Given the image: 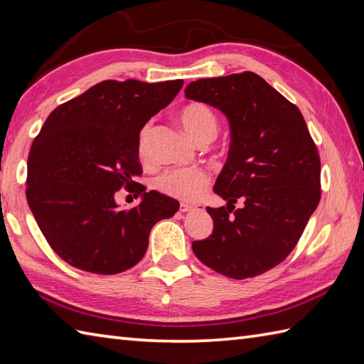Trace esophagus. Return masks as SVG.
<instances>
[{
  "instance_id": "1",
  "label": "esophagus",
  "mask_w": 364,
  "mask_h": 364,
  "mask_svg": "<svg viewBox=\"0 0 364 364\" xmlns=\"http://www.w3.org/2000/svg\"><path fill=\"white\" fill-rule=\"evenodd\" d=\"M192 210H198V206H196V205H188V203H181V206H180V211H181V213H189V211H192Z\"/></svg>"
}]
</instances>
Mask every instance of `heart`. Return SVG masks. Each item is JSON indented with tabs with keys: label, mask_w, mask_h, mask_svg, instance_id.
Segmentation results:
<instances>
[{
	"label": "heart",
	"mask_w": 364,
	"mask_h": 364,
	"mask_svg": "<svg viewBox=\"0 0 364 364\" xmlns=\"http://www.w3.org/2000/svg\"><path fill=\"white\" fill-rule=\"evenodd\" d=\"M178 120H180L184 131L200 145L211 142L218 134V117H215L211 107L205 103L192 102L181 106L178 111ZM149 131V125L141 131V139H139L141 156L145 154V141ZM208 186H210V175L198 167L167 170L156 180V188L161 192L178 200H184V202H194L198 197H202Z\"/></svg>",
	"instance_id": "heart-1"
}]
</instances>
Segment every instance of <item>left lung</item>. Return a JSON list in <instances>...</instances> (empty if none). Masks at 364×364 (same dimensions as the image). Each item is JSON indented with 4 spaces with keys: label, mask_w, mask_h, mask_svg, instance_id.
Wrapping results in <instances>:
<instances>
[{
    "label": "left lung",
    "mask_w": 364,
    "mask_h": 364,
    "mask_svg": "<svg viewBox=\"0 0 364 364\" xmlns=\"http://www.w3.org/2000/svg\"><path fill=\"white\" fill-rule=\"evenodd\" d=\"M184 95L225 114L231 134L214 184L227 208H206L213 235L192 250L235 280L264 274L297 245L321 200V159L304 115L253 72L192 81Z\"/></svg>",
    "instance_id": "obj_1"
}]
</instances>
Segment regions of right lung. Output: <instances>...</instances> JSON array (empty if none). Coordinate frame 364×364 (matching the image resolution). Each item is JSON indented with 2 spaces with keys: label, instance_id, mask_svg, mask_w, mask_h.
Returning a JSON list of instances; mask_svg holds the SVG:
<instances>
[{
  "label": "right lung",
  "instance_id": "add662e5",
  "mask_svg": "<svg viewBox=\"0 0 364 364\" xmlns=\"http://www.w3.org/2000/svg\"><path fill=\"white\" fill-rule=\"evenodd\" d=\"M181 87L183 80H107L45 120L29 150L26 200L51 249L70 266L102 275L133 267L154 223L178 211L176 200L146 192L134 178L142 173L141 129ZM133 186L141 203L120 210L114 192Z\"/></svg>",
  "mask_w": 364,
  "mask_h": 364
}]
</instances>
